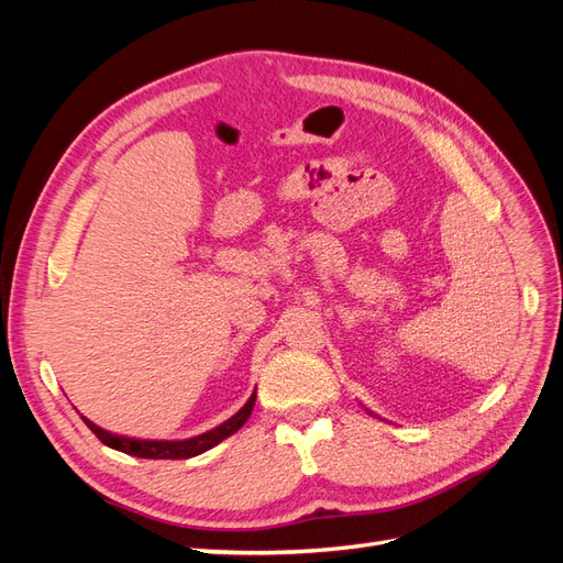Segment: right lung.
I'll return each mask as SVG.
<instances>
[{
	"instance_id": "1",
	"label": "right lung",
	"mask_w": 563,
	"mask_h": 563,
	"mask_svg": "<svg viewBox=\"0 0 563 563\" xmlns=\"http://www.w3.org/2000/svg\"><path fill=\"white\" fill-rule=\"evenodd\" d=\"M253 404H255V391L249 397V401L236 411L230 420H225L223 424H218V428L197 434L192 439H176V441H157V439H133V437H124V434H112L103 428H98L96 422H91L89 418H84L87 422V428L103 441L106 446L114 449V451H122L135 457H150V460H183V457H195L203 451L213 449L220 441L228 439L230 434H234L236 430L242 428V424L249 420L251 411H253Z\"/></svg>"
}]
</instances>
